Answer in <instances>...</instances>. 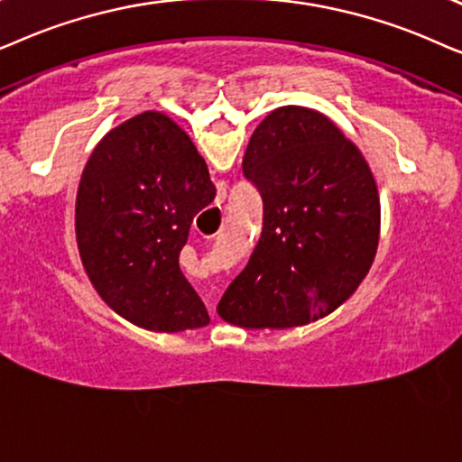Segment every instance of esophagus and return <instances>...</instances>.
<instances>
[{
	"mask_svg": "<svg viewBox=\"0 0 462 462\" xmlns=\"http://www.w3.org/2000/svg\"><path fill=\"white\" fill-rule=\"evenodd\" d=\"M215 302H217V295L208 293L207 295V306H208V310H211V312H215Z\"/></svg>",
	"mask_w": 462,
	"mask_h": 462,
	"instance_id": "1",
	"label": "esophagus"
}]
</instances>
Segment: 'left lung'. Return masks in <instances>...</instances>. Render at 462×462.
Listing matches in <instances>:
<instances>
[{"instance_id": "8db88e82", "label": "left lung", "mask_w": 462, "mask_h": 462, "mask_svg": "<svg viewBox=\"0 0 462 462\" xmlns=\"http://www.w3.org/2000/svg\"><path fill=\"white\" fill-rule=\"evenodd\" d=\"M243 173L262 194V236L219 317L287 329L329 315L376 257L380 200L365 158L328 116L287 106L251 134Z\"/></svg>"}]
</instances>
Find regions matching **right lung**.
<instances>
[{"mask_svg": "<svg viewBox=\"0 0 462 462\" xmlns=\"http://www.w3.org/2000/svg\"><path fill=\"white\" fill-rule=\"evenodd\" d=\"M213 199L205 158L164 114L134 116L98 141L79 180L76 238L107 306L150 331L205 328L208 312L180 254Z\"/></svg>", "mask_w": 462, "mask_h": 462, "instance_id": "right-lung-1", "label": "right lung"}]
</instances>
